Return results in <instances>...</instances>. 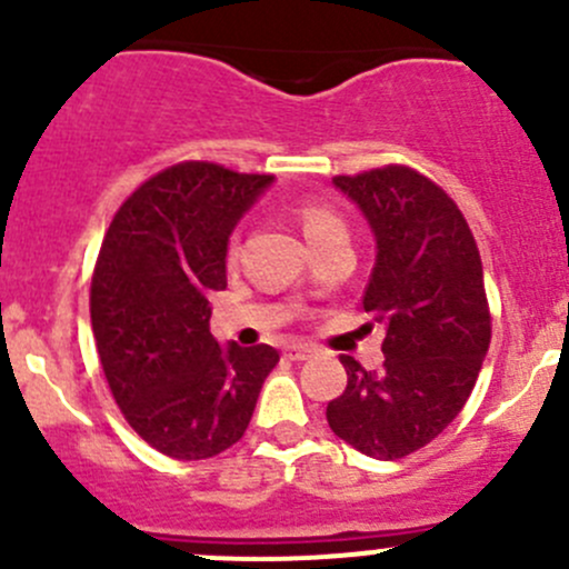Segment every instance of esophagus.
Masks as SVG:
<instances>
[{
  "instance_id": "1",
  "label": "esophagus",
  "mask_w": 569,
  "mask_h": 569,
  "mask_svg": "<svg viewBox=\"0 0 569 569\" xmlns=\"http://www.w3.org/2000/svg\"><path fill=\"white\" fill-rule=\"evenodd\" d=\"M286 358L308 360V358H311V347H306V343H291V347L286 349Z\"/></svg>"
}]
</instances>
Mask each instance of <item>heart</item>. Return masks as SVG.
Instances as JSON below:
<instances>
[{
    "label": "heart",
    "mask_w": 569,
    "mask_h": 569,
    "mask_svg": "<svg viewBox=\"0 0 569 569\" xmlns=\"http://www.w3.org/2000/svg\"><path fill=\"white\" fill-rule=\"evenodd\" d=\"M297 214V222H300L302 233H306V239L311 242V248H317V244L325 242L327 237H332L336 231H343L341 220H338L336 214H332L330 209H325V206H317V203H302L295 209ZM228 258H237V244L231 242V248H228Z\"/></svg>",
    "instance_id": "1"
}]
</instances>
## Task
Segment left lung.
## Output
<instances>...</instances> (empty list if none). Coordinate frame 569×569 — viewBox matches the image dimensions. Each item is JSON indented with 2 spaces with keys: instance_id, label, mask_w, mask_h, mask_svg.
Wrapping results in <instances>:
<instances>
[{
  "instance_id": "8db88e82",
  "label": "left lung",
  "mask_w": 569,
  "mask_h": 569,
  "mask_svg": "<svg viewBox=\"0 0 569 569\" xmlns=\"http://www.w3.org/2000/svg\"><path fill=\"white\" fill-rule=\"evenodd\" d=\"M332 183L375 231L363 311L386 325V363L366 371L341 355L347 388L327 405V423L363 455L401 460L455 421L481 371L492 319L479 248L455 200L407 164Z\"/></svg>"
}]
</instances>
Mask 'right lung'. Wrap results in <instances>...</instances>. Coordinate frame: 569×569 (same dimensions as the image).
Segmentation results:
<instances>
[{"label": "right lung", "instance_id": "1", "mask_svg": "<svg viewBox=\"0 0 569 569\" xmlns=\"http://www.w3.org/2000/svg\"><path fill=\"white\" fill-rule=\"evenodd\" d=\"M272 176L178 162L109 222L90 283L96 349L129 427L173 460H206L248 429L280 355L220 347L209 297L226 289L228 237Z\"/></svg>", "mask_w": 569, "mask_h": 569}]
</instances>
